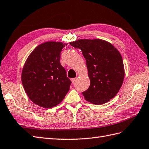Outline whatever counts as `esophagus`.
<instances>
[{
  "label": "esophagus",
  "mask_w": 149,
  "mask_h": 149,
  "mask_svg": "<svg viewBox=\"0 0 149 149\" xmlns=\"http://www.w3.org/2000/svg\"><path fill=\"white\" fill-rule=\"evenodd\" d=\"M77 78H74V79H71V81H72V83H74L76 81H77Z\"/></svg>",
  "instance_id": "34e87169"
}]
</instances>
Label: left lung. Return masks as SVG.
Wrapping results in <instances>:
<instances>
[{
    "label": "left lung",
    "instance_id": "8db88e82",
    "mask_svg": "<svg viewBox=\"0 0 149 149\" xmlns=\"http://www.w3.org/2000/svg\"><path fill=\"white\" fill-rule=\"evenodd\" d=\"M70 45L81 49L86 61L91 84L82 93L85 100L94 104L108 102L117 94L124 80L123 62L119 51L101 39H81Z\"/></svg>",
    "mask_w": 149,
    "mask_h": 149
}]
</instances>
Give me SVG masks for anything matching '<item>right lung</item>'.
<instances>
[{"label":"right lung","mask_w":149,"mask_h":149,"mask_svg":"<svg viewBox=\"0 0 149 149\" xmlns=\"http://www.w3.org/2000/svg\"><path fill=\"white\" fill-rule=\"evenodd\" d=\"M67 44L47 41L29 55L22 70L25 92L34 103L50 108L62 101L70 89V80L60 62V52Z\"/></svg>","instance_id":"right-lung-1"}]
</instances>
